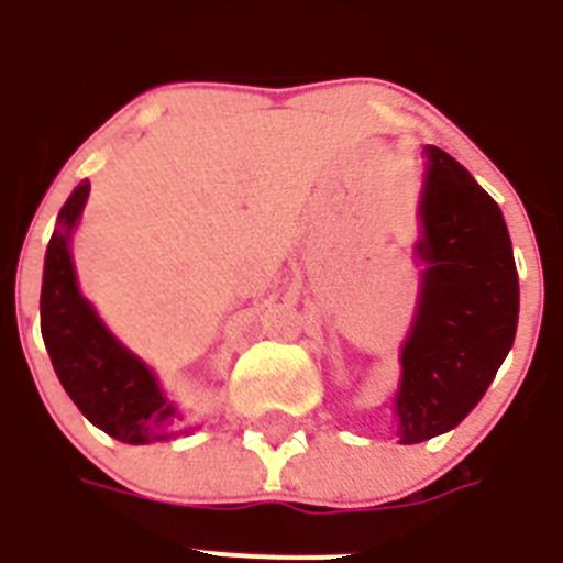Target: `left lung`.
I'll return each mask as SVG.
<instances>
[{"label":"left lung","mask_w":563,"mask_h":563,"mask_svg":"<svg viewBox=\"0 0 563 563\" xmlns=\"http://www.w3.org/2000/svg\"><path fill=\"white\" fill-rule=\"evenodd\" d=\"M423 159L418 255L427 272L395 395L401 443L449 432L477 407L519 319V277L503 210L445 151L427 145Z\"/></svg>","instance_id":"obj_1"}]
</instances>
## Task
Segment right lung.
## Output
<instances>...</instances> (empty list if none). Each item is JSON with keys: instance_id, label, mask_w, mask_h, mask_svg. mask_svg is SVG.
Returning <instances> with one entry per match:
<instances>
[{"instance_id": "right-lung-1", "label": "right lung", "mask_w": 563, "mask_h": 563, "mask_svg": "<svg viewBox=\"0 0 563 563\" xmlns=\"http://www.w3.org/2000/svg\"><path fill=\"white\" fill-rule=\"evenodd\" d=\"M89 196V181H80L58 212L44 261L42 283V336L55 376L64 384L75 407L123 443L165 440L176 409L156 387V378L140 358L131 356L111 336L92 306L78 294L69 232Z\"/></svg>"}]
</instances>
